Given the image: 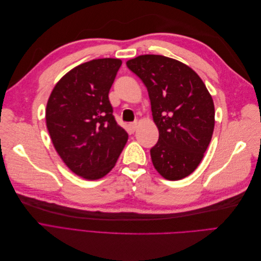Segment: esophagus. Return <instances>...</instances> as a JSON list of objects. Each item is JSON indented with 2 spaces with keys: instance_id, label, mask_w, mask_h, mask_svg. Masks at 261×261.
Wrapping results in <instances>:
<instances>
[{
  "instance_id": "34e87169",
  "label": "esophagus",
  "mask_w": 261,
  "mask_h": 261,
  "mask_svg": "<svg viewBox=\"0 0 261 261\" xmlns=\"http://www.w3.org/2000/svg\"><path fill=\"white\" fill-rule=\"evenodd\" d=\"M137 125H138V123H137V122H133V123H130V124H129V126H130V129H132L133 132H135V130H136V128H137Z\"/></svg>"
}]
</instances>
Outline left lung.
I'll list each match as a JSON object with an SVG mask.
<instances>
[{
  "instance_id": "1",
  "label": "left lung",
  "mask_w": 261,
  "mask_h": 261,
  "mask_svg": "<svg viewBox=\"0 0 261 261\" xmlns=\"http://www.w3.org/2000/svg\"><path fill=\"white\" fill-rule=\"evenodd\" d=\"M147 87L159 140L154 169L169 180L188 176L201 162L215 128V106L201 78L174 59L146 54L126 62Z\"/></svg>"
}]
</instances>
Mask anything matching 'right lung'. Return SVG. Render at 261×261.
<instances>
[{
    "instance_id": "1",
    "label": "right lung",
    "mask_w": 261,
    "mask_h": 261,
    "mask_svg": "<svg viewBox=\"0 0 261 261\" xmlns=\"http://www.w3.org/2000/svg\"><path fill=\"white\" fill-rule=\"evenodd\" d=\"M121 65V60L109 58L83 63L61 78L46 103V128L55 150L86 179L107 175L128 139L109 100Z\"/></svg>"
}]
</instances>
